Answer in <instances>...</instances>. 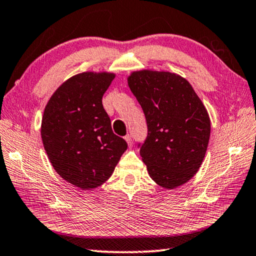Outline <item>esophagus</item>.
<instances>
[{"label": "esophagus", "mask_w": 256, "mask_h": 256, "mask_svg": "<svg viewBox=\"0 0 256 256\" xmlns=\"http://www.w3.org/2000/svg\"><path fill=\"white\" fill-rule=\"evenodd\" d=\"M124 140H126V142H127V144H128V146H132V136L130 135H126L124 136Z\"/></svg>", "instance_id": "obj_1"}]
</instances>
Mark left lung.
<instances>
[{"label": "left lung", "instance_id": "8db88e82", "mask_svg": "<svg viewBox=\"0 0 256 256\" xmlns=\"http://www.w3.org/2000/svg\"><path fill=\"white\" fill-rule=\"evenodd\" d=\"M128 85L144 111L147 137L138 145L150 176L165 189L184 184L207 152L210 119L191 84L170 72L138 70Z\"/></svg>", "mask_w": 256, "mask_h": 256}]
</instances>
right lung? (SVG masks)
Here are the masks:
<instances>
[{"label":"right lung","instance_id":"obj_1","mask_svg":"<svg viewBox=\"0 0 256 256\" xmlns=\"http://www.w3.org/2000/svg\"><path fill=\"white\" fill-rule=\"evenodd\" d=\"M114 73L72 76L44 108L42 138L52 168L82 190L100 186L114 173L127 142L112 132L102 96Z\"/></svg>","mask_w":256,"mask_h":256}]
</instances>
